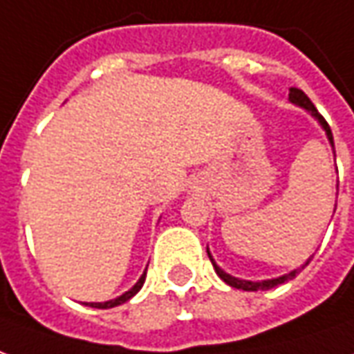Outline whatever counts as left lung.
I'll use <instances>...</instances> for the list:
<instances>
[{"mask_svg":"<svg viewBox=\"0 0 354 354\" xmlns=\"http://www.w3.org/2000/svg\"><path fill=\"white\" fill-rule=\"evenodd\" d=\"M288 100L292 102V104H298L300 108H304L306 112H310L312 116L316 118L319 122V126L324 127V131H326V136H328L329 139V143H331V147H333V136H331V129H329V124L324 120V116L319 114L318 110H316V106L312 104V100H310L308 96L304 95L300 88H290V93H288ZM335 149V147H333ZM207 256L209 259H211V263H213V268H215V271H217V275L227 285H230V287H234V288H242V290H268V288H273V287H277V285H281V283H285V281H288V279H295L300 273V269H304L306 266H308V261L302 266V268H298L295 269V271H290V273H287V275H283V277H277V279H268V281H244V279H238V277H232V275H228V273H225L223 269L218 268L217 263H215V259L211 258V254H209V250H207Z\"/></svg>","mask_w":354,"mask_h":354,"instance_id":"1","label":"left lung"}]
</instances>
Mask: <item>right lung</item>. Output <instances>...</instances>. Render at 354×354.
<instances>
[{
    "instance_id": "1",
    "label": "right lung",
    "mask_w": 354,
    "mask_h": 354,
    "mask_svg": "<svg viewBox=\"0 0 354 354\" xmlns=\"http://www.w3.org/2000/svg\"><path fill=\"white\" fill-rule=\"evenodd\" d=\"M145 275L147 271L139 277V281H137L133 287L129 288L127 292H124L122 297L114 298V300H108V302H88V306H93V308H114V306H120V304H124V302H127L131 297H136L137 292H139V288L143 287V283H145Z\"/></svg>"
}]
</instances>
